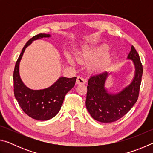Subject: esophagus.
<instances>
[{"label":"esophagus","instance_id":"obj_1","mask_svg":"<svg viewBox=\"0 0 153 153\" xmlns=\"http://www.w3.org/2000/svg\"><path fill=\"white\" fill-rule=\"evenodd\" d=\"M86 80L85 79L84 77L82 76H77V80H76V83L77 84H86Z\"/></svg>","mask_w":153,"mask_h":153}]
</instances>
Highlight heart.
<instances>
[{"instance_id": "heart-1", "label": "heart", "mask_w": 153, "mask_h": 153, "mask_svg": "<svg viewBox=\"0 0 153 153\" xmlns=\"http://www.w3.org/2000/svg\"><path fill=\"white\" fill-rule=\"evenodd\" d=\"M108 51V48L105 46H101L99 47L92 48L91 50H84L77 54V58L79 61H94L104 56ZM67 60L70 63L74 64V61L70 56H67ZM110 56L106 55L100 60L96 61L92 65V69L94 70H100L106 68L109 64Z\"/></svg>"}]
</instances>
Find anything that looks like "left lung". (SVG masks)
I'll return each instance as SVG.
<instances>
[{
  "label": "left lung",
  "mask_w": 153,
  "mask_h": 153,
  "mask_svg": "<svg viewBox=\"0 0 153 153\" xmlns=\"http://www.w3.org/2000/svg\"><path fill=\"white\" fill-rule=\"evenodd\" d=\"M135 67L134 79L120 92L111 94L105 88V83L111 73L104 71L93 74L88 79L86 106L90 115L102 123H111L123 117L138 100L140 87L142 65L134 46L128 56Z\"/></svg>",
  "instance_id": "1"
}]
</instances>
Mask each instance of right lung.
Here are the masks:
<instances>
[{
    "instance_id": "obj_1",
    "label": "right lung",
    "mask_w": 153,
    "mask_h": 153,
    "mask_svg": "<svg viewBox=\"0 0 153 153\" xmlns=\"http://www.w3.org/2000/svg\"><path fill=\"white\" fill-rule=\"evenodd\" d=\"M51 37L50 34L39 33L25 44L15 63L13 72L14 94L24 112L32 119L40 121L48 120L59 113L65 96L75 86L76 77L68 78L61 77L47 88L32 90L23 83L19 76V63L24 51L33 40Z\"/></svg>"
}]
</instances>
